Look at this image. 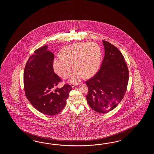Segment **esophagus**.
<instances>
[{
	"mask_svg": "<svg viewBox=\"0 0 154 154\" xmlns=\"http://www.w3.org/2000/svg\"><path fill=\"white\" fill-rule=\"evenodd\" d=\"M79 83H76V84H72L71 85V86H72V88H74L75 86H77V85H79Z\"/></svg>",
	"mask_w": 154,
	"mask_h": 154,
	"instance_id": "1",
	"label": "esophagus"
}]
</instances>
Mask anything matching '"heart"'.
<instances>
[{
    "label": "heart",
    "mask_w": 154,
    "mask_h": 154,
    "mask_svg": "<svg viewBox=\"0 0 154 154\" xmlns=\"http://www.w3.org/2000/svg\"><path fill=\"white\" fill-rule=\"evenodd\" d=\"M60 56L54 59L52 66L56 74L63 79L70 76L72 65L75 72L70 77L74 82L86 77H90L97 71L100 63L101 51L99 47L93 42L75 43L63 48Z\"/></svg>",
    "instance_id": "1"
}]
</instances>
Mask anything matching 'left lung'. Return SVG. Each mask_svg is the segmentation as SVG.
Here are the masks:
<instances>
[{
  "mask_svg": "<svg viewBox=\"0 0 154 154\" xmlns=\"http://www.w3.org/2000/svg\"><path fill=\"white\" fill-rule=\"evenodd\" d=\"M102 42L105 54L100 68L85 82L88 88L86 98L90 107L104 113L116 107L124 98L129 70L120 51L109 42Z\"/></svg>",
  "mask_w": 154,
  "mask_h": 154,
  "instance_id": "left-lung-1",
  "label": "left lung"
}]
</instances>
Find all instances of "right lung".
Returning a JSON list of instances; mask_svg holds the SVG:
<instances>
[{
    "instance_id": "obj_1",
    "label": "right lung",
    "mask_w": 154,
    "mask_h": 154,
    "mask_svg": "<svg viewBox=\"0 0 154 154\" xmlns=\"http://www.w3.org/2000/svg\"><path fill=\"white\" fill-rule=\"evenodd\" d=\"M47 47L38 48L29 58L23 72V88L33 107L39 112L52 116L64 108L72 88L69 84L56 88L62 81L54 72V55L47 50Z\"/></svg>"
}]
</instances>
